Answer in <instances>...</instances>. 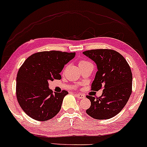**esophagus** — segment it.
I'll list each match as a JSON object with an SVG mask.
<instances>
[{"mask_svg":"<svg viewBox=\"0 0 147 147\" xmlns=\"http://www.w3.org/2000/svg\"><path fill=\"white\" fill-rule=\"evenodd\" d=\"M76 97L78 98H85V95L82 94H76Z\"/></svg>","mask_w":147,"mask_h":147,"instance_id":"esophagus-1","label":"esophagus"}]
</instances>
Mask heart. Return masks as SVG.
Wrapping results in <instances>:
<instances>
[{
  "label": "heart",
  "instance_id": "heart-1",
  "mask_svg": "<svg viewBox=\"0 0 147 147\" xmlns=\"http://www.w3.org/2000/svg\"><path fill=\"white\" fill-rule=\"evenodd\" d=\"M88 64H91V63H90V62H87V61H86V60H81L79 61L78 66H79V67H82V66L87 65H88Z\"/></svg>",
  "mask_w": 147,
  "mask_h": 147
}]
</instances>
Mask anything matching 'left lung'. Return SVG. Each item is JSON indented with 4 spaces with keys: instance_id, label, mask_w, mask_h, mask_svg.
<instances>
[{
    "instance_id": "obj_1",
    "label": "left lung",
    "mask_w": 147,
    "mask_h": 147,
    "mask_svg": "<svg viewBox=\"0 0 147 147\" xmlns=\"http://www.w3.org/2000/svg\"><path fill=\"white\" fill-rule=\"evenodd\" d=\"M94 61L97 71L92 84V91L103 88V94L96 98L87 96L91 101L86 110L96 119H108L121 112L132 93V72L126 59L112 49H93L82 52Z\"/></svg>"
}]
</instances>
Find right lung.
Instances as JSON below:
<instances>
[{
	"label": "right lung",
	"mask_w": 147,
	"mask_h": 147,
	"mask_svg": "<svg viewBox=\"0 0 147 147\" xmlns=\"http://www.w3.org/2000/svg\"><path fill=\"white\" fill-rule=\"evenodd\" d=\"M75 55L76 53L60 51L38 52L21 65L16 76V98L30 117L44 121L60 112L68 92L53 93L49 87V80H60V73Z\"/></svg>",
	"instance_id": "right-lung-1"
}]
</instances>
